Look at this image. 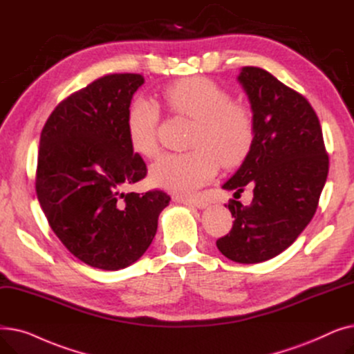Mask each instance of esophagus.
I'll return each instance as SVG.
<instances>
[{
	"instance_id": "esophagus-1",
	"label": "esophagus",
	"mask_w": 354,
	"mask_h": 354,
	"mask_svg": "<svg viewBox=\"0 0 354 354\" xmlns=\"http://www.w3.org/2000/svg\"><path fill=\"white\" fill-rule=\"evenodd\" d=\"M175 201L179 203H185V205H194L196 208H205L208 205L207 201L199 196H176Z\"/></svg>"
}]
</instances>
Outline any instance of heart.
<instances>
[{
    "label": "heart",
    "mask_w": 354,
    "mask_h": 354,
    "mask_svg": "<svg viewBox=\"0 0 354 354\" xmlns=\"http://www.w3.org/2000/svg\"><path fill=\"white\" fill-rule=\"evenodd\" d=\"M165 107L176 118L192 120L185 153L160 156L151 167V182L175 194H189L209 182L222 166L243 162L255 138L252 109L239 100H230V93L208 77H185L162 90ZM129 143L143 158L159 151L158 110L155 104L138 100L126 118Z\"/></svg>",
    "instance_id": "b5f03b06"
}]
</instances>
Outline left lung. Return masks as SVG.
I'll return each instance as SVG.
<instances>
[{"mask_svg":"<svg viewBox=\"0 0 354 354\" xmlns=\"http://www.w3.org/2000/svg\"><path fill=\"white\" fill-rule=\"evenodd\" d=\"M238 80L251 102L255 138L222 188L252 189L254 196L250 205L230 201L235 221L216 247L235 263L255 264L281 254L308 225L327 179L328 155L320 120L299 91L252 66Z\"/></svg>","mask_w":354,"mask_h":354,"instance_id":"left-lung-1","label":"left lung"}]
</instances>
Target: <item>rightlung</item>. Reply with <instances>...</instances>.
Instances as JSON below:
<instances>
[{"mask_svg":"<svg viewBox=\"0 0 354 354\" xmlns=\"http://www.w3.org/2000/svg\"><path fill=\"white\" fill-rule=\"evenodd\" d=\"M145 79L107 74L60 102L40 136L35 192L48 225L84 264L118 271L145 254L169 205L163 191L124 192L147 167L126 118Z\"/></svg>","mask_w":354,"mask_h":354,"instance_id":"1","label":"right lung"}]
</instances>
